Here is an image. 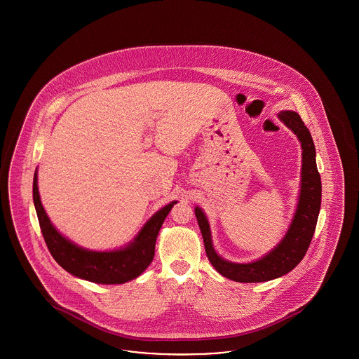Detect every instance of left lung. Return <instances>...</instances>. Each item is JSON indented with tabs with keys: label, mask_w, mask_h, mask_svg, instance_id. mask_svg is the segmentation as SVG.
I'll return each instance as SVG.
<instances>
[{
	"label": "left lung",
	"mask_w": 359,
	"mask_h": 359,
	"mask_svg": "<svg viewBox=\"0 0 359 359\" xmlns=\"http://www.w3.org/2000/svg\"><path fill=\"white\" fill-rule=\"evenodd\" d=\"M278 118L297 136L302 144V184L296 212L285 237L272 252L249 264H236L218 256L211 241L210 224L202 208L195 207L205 242V255L217 272L237 283H262L290 272L306 256L313 237L322 203V180L316 167V152L311 133L296 111H280Z\"/></svg>",
	"instance_id": "1"
}]
</instances>
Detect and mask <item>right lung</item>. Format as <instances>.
Returning a JSON list of instances; mask_svg holds the SVG:
<instances>
[{
	"mask_svg": "<svg viewBox=\"0 0 359 359\" xmlns=\"http://www.w3.org/2000/svg\"><path fill=\"white\" fill-rule=\"evenodd\" d=\"M34 203L43 237L55 261L72 276L97 284H123L142 273L154 259L156 238L161 224L176 205L171 202L158 210L125 248L95 252L72 243L53 227L40 201L37 171L34 176Z\"/></svg>",
	"mask_w": 359,
	"mask_h": 359,
	"instance_id": "add662e5",
	"label": "right lung"
}]
</instances>
